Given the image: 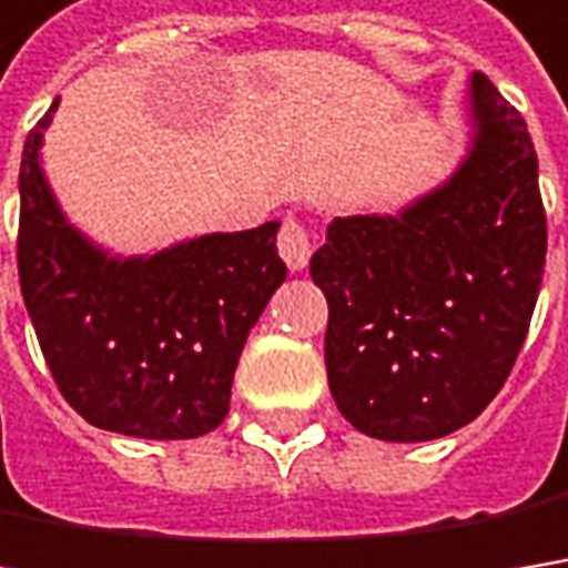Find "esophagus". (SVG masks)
Masks as SVG:
<instances>
[{
  "label": "esophagus",
  "instance_id": "1",
  "mask_svg": "<svg viewBox=\"0 0 568 568\" xmlns=\"http://www.w3.org/2000/svg\"><path fill=\"white\" fill-rule=\"evenodd\" d=\"M276 247H280V256H283L288 270H305L312 253H315V237L302 221L285 217L283 227H280V237H276Z\"/></svg>",
  "mask_w": 568,
  "mask_h": 568
}]
</instances>
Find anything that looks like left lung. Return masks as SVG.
I'll return each mask as SVG.
<instances>
[{
  "instance_id": "left-lung-1",
  "label": "left lung",
  "mask_w": 568,
  "mask_h": 568,
  "mask_svg": "<svg viewBox=\"0 0 568 568\" xmlns=\"http://www.w3.org/2000/svg\"><path fill=\"white\" fill-rule=\"evenodd\" d=\"M473 151L402 215L334 217L312 256L331 395L356 430L417 444L476 420L527 337L547 212L527 121L485 73Z\"/></svg>"
}]
</instances>
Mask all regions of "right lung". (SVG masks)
I'll list each match as a JSON object with an SVG mask.
<instances>
[{"label": "right lung", "instance_id": "add662e5", "mask_svg": "<svg viewBox=\"0 0 568 568\" xmlns=\"http://www.w3.org/2000/svg\"><path fill=\"white\" fill-rule=\"evenodd\" d=\"M41 118L21 153L18 283L60 395L128 437L215 430L247 334L283 285L280 221L118 260L67 224L41 173Z\"/></svg>", "mask_w": 568, "mask_h": 568}]
</instances>
